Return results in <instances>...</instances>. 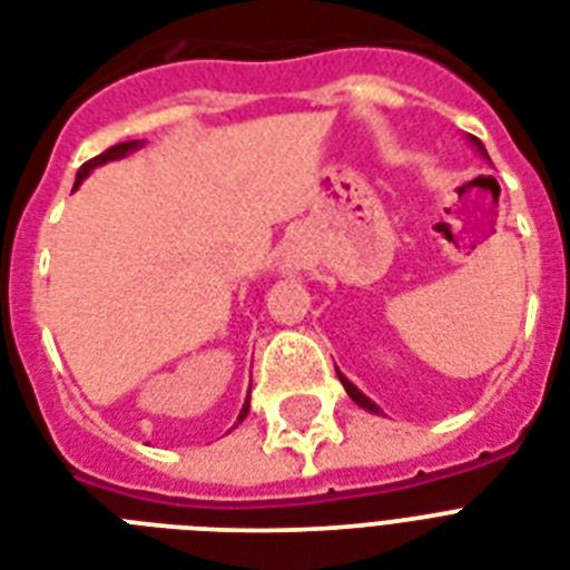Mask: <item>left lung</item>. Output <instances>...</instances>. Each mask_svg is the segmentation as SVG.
Wrapping results in <instances>:
<instances>
[{
	"mask_svg": "<svg viewBox=\"0 0 570 570\" xmlns=\"http://www.w3.org/2000/svg\"><path fill=\"white\" fill-rule=\"evenodd\" d=\"M469 139H472V145H474V148L481 150L483 157L489 159V154H487V148H483V142H481V139H478V136H469ZM337 379H341V384H343V387H346V393H350V399H352V402H355V404H361V407H364V411H370V413H381V411H379V404H375V402H370V399H366L364 393H361V390L355 387V384H352V381L346 379V375L341 373V370H337Z\"/></svg>",
	"mask_w": 570,
	"mask_h": 570,
	"instance_id": "obj_1",
	"label": "left lung"
}]
</instances>
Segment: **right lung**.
<instances>
[{
  "label": "right lung",
  "instance_id": "right-lung-1",
  "mask_svg": "<svg viewBox=\"0 0 570 570\" xmlns=\"http://www.w3.org/2000/svg\"><path fill=\"white\" fill-rule=\"evenodd\" d=\"M136 148H142V142H119V145H112V148H107L105 154H98V157L87 159V163H83V166L78 168V174H75V189L81 186L83 177H87V174L92 171V168L105 166V163H110V159H121V157H125V154H130V150H136ZM247 411H250V402H244L242 413H238V422H244Z\"/></svg>",
  "mask_w": 570,
  "mask_h": 570
}]
</instances>
